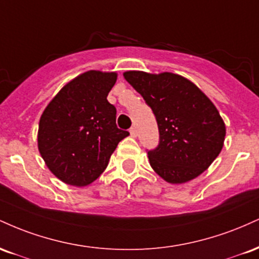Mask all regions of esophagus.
I'll return each mask as SVG.
<instances>
[{"mask_svg":"<svg viewBox=\"0 0 259 259\" xmlns=\"http://www.w3.org/2000/svg\"><path fill=\"white\" fill-rule=\"evenodd\" d=\"M130 135H132L133 138H136V136H138V129H136L135 126H133L132 129H130Z\"/></svg>","mask_w":259,"mask_h":259,"instance_id":"1","label":"esophagus"}]
</instances>
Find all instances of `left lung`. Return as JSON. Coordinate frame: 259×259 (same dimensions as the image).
<instances>
[{
  "label": "left lung",
  "mask_w": 259,
  "mask_h": 259,
  "mask_svg": "<svg viewBox=\"0 0 259 259\" xmlns=\"http://www.w3.org/2000/svg\"><path fill=\"white\" fill-rule=\"evenodd\" d=\"M123 75L156 115L159 145L148 151L153 170L169 184L203 173L221 153L227 133L212 101L179 74L129 70Z\"/></svg>",
  "instance_id": "left-lung-1"
}]
</instances>
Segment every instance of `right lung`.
I'll return each mask as SVG.
<instances>
[{"mask_svg":"<svg viewBox=\"0 0 259 259\" xmlns=\"http://www.w3.org/2000/svg\"><path fill=\"white\" fill-rule=\"evenodd\" d=\"M115 72L88 70L67 82L42 112L38 152L51 173L72 186H88L108 165L129 135L117 127V109L107 101Z\"/></svg>","mask_w":259,"mask_h":259,"instance_id":"1","label":"right lung"}]
</instances>
